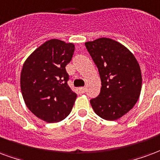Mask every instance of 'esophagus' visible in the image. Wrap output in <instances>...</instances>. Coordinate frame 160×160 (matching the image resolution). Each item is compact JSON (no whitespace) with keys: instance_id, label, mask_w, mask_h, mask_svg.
Listing matches in <instances>:
<instances>
[{"instance_id":"1","label":"esophagus","mask_w":160,"mask_h":160,"mask_svg":"<svg viewBox=\"0 0 160 160\" xmlns=\"http://www.w3.org/2000/svg\"><path fill=\"white\" fill-rule=\"evenodd\" d=\"M78 90L80 94H84L85 92H86V88L85 87H81V88H78Z\"/></svg>"}]
</instances>
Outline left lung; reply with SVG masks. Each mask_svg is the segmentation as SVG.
Listing matches in <instances>:
<instances>
[{
    "mask_svg": "<svg viewBox=\"0 0 160 160\" xmlns=\"http://www.w3.org/2000/svg\"><path fill=\"white\" fill-rule=\"evenodd\" d=\"M100 73L101 93L92 99L94 112L106 120H117L131 110L142 90V72L126 47L110 38L85 42Z\"/></svg>",
    "mask_w": 160,
    "mask_h": 160,
    "instance_id": "8db88e82",
    "label": "left lung"
}]
</instances>
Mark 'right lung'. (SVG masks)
<instances>
[{
	"instance_id": "right-lung-1",
	"label": "right lung",
	"mask_w": 160,
	"mask_h": 160,
	"mask_svg": "<svg viewBox=\"0 0 160 160\" xmlns=\"http://www.w3.org/2000/svg\"><path fill=\"white\" fill-rule=\"evenodd\" d=\"M74 50L73 43L51 39L37 48L23 65L20 88L25 105L45 122L65 119L75 103L77 94L67 84L66 71Z\"/></svg>"
}]
</instances>
